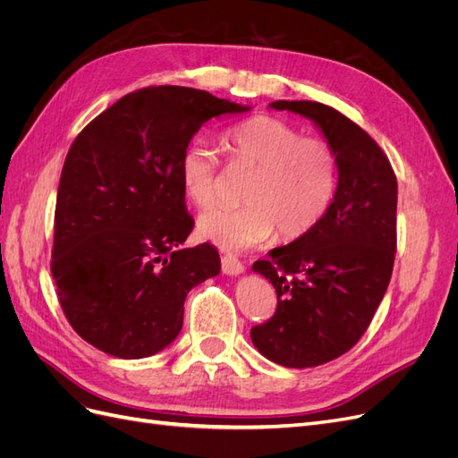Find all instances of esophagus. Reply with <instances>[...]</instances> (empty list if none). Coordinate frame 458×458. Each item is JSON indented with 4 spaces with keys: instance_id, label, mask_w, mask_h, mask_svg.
Wrapping results in <instances>:
<instances>
[{
    "instance_id": "obj_1",
    "label": "esophagus",
    "mask_w": 458,
    "mask_h": 458,
    "mask_svg": "<svg viewBox=\"0 0 458 458\" xmlns=\"http://www.w3.org/2000/svg\"><path fill=\"white\" fill-rule=\"evenodd\" d=\"M221 269H224L225 275H241L244 271V266L237 256L225 254L224 258H221Z\"/></svg>"
}]
</instances>
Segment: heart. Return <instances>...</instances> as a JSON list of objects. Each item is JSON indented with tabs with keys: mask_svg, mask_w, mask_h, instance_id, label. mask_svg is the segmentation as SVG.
<instances>
[{
	"mask_svg": "<svg viewBox=\"0 0 458 458\" xmlns=\"http://www.w3.org/2000/svg\"><path fill=\"white\" fill-rule=\"evenodd\" d=\"M231 165L254 168L242 191L246 202L234 210L199 217V234L224 250H246L279 231L283 241L310 234L335 200L338 162L317 137L273 116H254L224 133ZM217 155L204 141L185 145L177 162L183 195L200 210L217 199Z\"/></svg>",
	"mask_w": 458,
	"mask_h": 458,
	"instance_id": "heart-1",
	"label": "heart"
}]
</instances>
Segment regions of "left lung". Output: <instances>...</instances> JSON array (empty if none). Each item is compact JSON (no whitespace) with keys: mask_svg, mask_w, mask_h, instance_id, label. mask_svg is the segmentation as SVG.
Returning a JSON list of instances; mask_svg holds the SVG:
<instances>
[{"mask_svg":"<svg viewBox=\"0 0 458 458\" xmlns=\"http://www.w3.org/2000/svg\"><path fill=\"white\" fill-rule=\"evenodd\" d=\"M269 106L311 120L338 162L336 195L321 224L252 266L276 293L275 315L250 330L254 345L273 363L306 369L350 352L380 306L395 259L397 179L378 143L336 108Z\"/></svg>","mask_w":458,"mask_h":458,"instance_id":"8db88e82","label":"left lung"}]
</instances>
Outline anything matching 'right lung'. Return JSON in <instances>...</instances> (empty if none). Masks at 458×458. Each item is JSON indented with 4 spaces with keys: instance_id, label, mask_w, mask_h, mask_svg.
<instances>
[{
    "instance_id": "obj_1",
    "label": "right lung",
    "mask_w": 458,
    "mask_h": 458,
    "mask_svg": "<svg viewBox=\"0 0 458 458\" xmlns=\"http://www.w3.org/2000/svg\"><path fill=\"white\" fill-rule=\"evenodd\" d=\"M250 110L202 89L123 95L78 133L55 206L51 275L68 323L120 359L155 355L183 327L192 286L221 269L212 244L183 248L177 162L204 122Z\"/></svg>"
}]
</instances>
